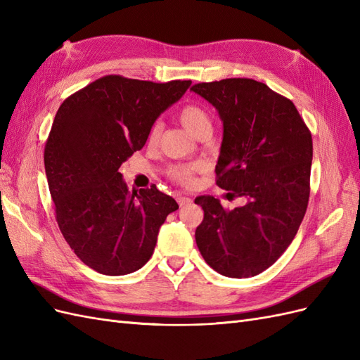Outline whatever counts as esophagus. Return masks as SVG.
Instances as JSON below:
<instances>
[{"label":"esophagus","instance_id":"34e87169","mask_svg":"<svg viewBox=\"0 0 360 360\" xmlns=\"http://www.w3.org/2000/svg\"><path fill=\"white\" fill-rule=\"evenodd\" d=\"M177 202H179V205H180V207H183V205H188V204H191V202H192V200H191L189 197H183V195H179V197H177Z\"/></svg>","mask_w":360,"mask_h":360}]
</instances>
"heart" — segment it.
Returning <instances> with one entry per match:
<instances>
[{"mask_svg": "<svg viewBox=\"0 0 360 360\" xmlns=\"http://www.w3.org/2000/svg\"><path fill=\"white\" fill-rule=\"evenodd\" d=\"M179 120L184 126V129H186L192 135L200 134L201 130H210L212 127L209 114H207V111L200 105L191 103V105L183 106L179 112ZM159 132H160V124L156 123L150 129V134H148L150 144L156 143ZM198 169H200V165H195V163H192V165H174L169 168L168 174L172 180H176L177 183L188 186V184L193 183L195 172H198Z\"/></svg>", "mask_w": 360, "mask_h": 360, "instance_id": "1", "label": "heart"}]
</instances>
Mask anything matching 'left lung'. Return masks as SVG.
Listing matches in <instances>:
<instances>
[{
  "mask_svg": "<svg viewBox=\"0 0 360 360\" xmlns=\"http://www.w3.org/2000/svg\"><path fill=\"white\" fill-rule=\"evenodd\" d=\"M224 123L216 184L245 198L225 210L202 195L195 240L205 263L228 278L269 269L297 234L309 200L312 138L294 103L263 82L230 78L195 84Z\"/></svg>",
  "mask_w": 360,
  "mask_h": 360,
  "instance_id": "obj_1",
  "label": "left lung"
}]
</instances>
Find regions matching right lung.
Wrapping results in <instances>:
<instances>
[{
    "mask_svg": "<svg viewBox=\"0 0 360 360\" xmlns=\"http://www.w3.org/2000/svg\"><path fill=\"white\" fill-rule=\"evenodd\" d=\"M191 84L108 75L68 97L53 118L45 171L56 219L76 257L102 275L143 267L159 228L179 209L155 184L129 192L118 168L144 147L158 117Z\"/></svg>",
    "mask_w": 360,
    "mask_h": 360,
    "instance_id": "right-lung-1",
    "label": "right lung"
}]
</instances>
